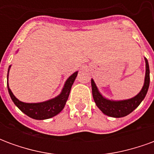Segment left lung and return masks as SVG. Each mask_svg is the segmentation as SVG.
<instances>
[{
    "mask_svg": "<svg viewBox=\"0 0 154 154\" xmlns=\"http://www.w3.org/2000/svg\"><path fill=\"white\" fill-rule=\"evenodd\" d=\"M144 60H145V77H144L143 86L139 93L132 98L119 100H110L100 93L98 87H97V84L95 83L93 79H91V90H92L93 99L97 106L102 111V113L114 118H120L128 116L139 106V104L142 102L148 92L149 82H150L149 62L146 57H144Z\"/></svg>",
    "mask_w": 154,
    "mask_h": 154,
    "instance_id": "1",
    "label": "left lung"
}]
</instances>
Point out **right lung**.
Wrapping results in <instances>:
<instances>
[{
	"instance_id": "right-lung-1",
	"label": "right lung",
	"mask_w": 154,
	"mask_h": 154,
	"mask_svg": "<svg viewBox=\"0 0 154 154\" xmlns=\"http://www.w3.org/2000/svg\"><path fill=\"white\" fill-rule=\"evenodd\" d=\"M17 52L18 50L16 51V53ZM11 67V65L9 66L8 72H7V88H8L9 94H10V97L11 98L12 101L26 116H28L32 119H38V120L50 119L52 117L57 116V114H59L63 110L67 98L69 97L72 86L74 81L77 76V73H78V72L77 71L67 78L64 83L63 87L61 91L60 94L57 95V97L45 100V101H42V102L26 103V102H23L21 100H18L15 97V95L13 94L11 90L10 89L8 83V76Z\"/></svg>"
}]
</instances>
